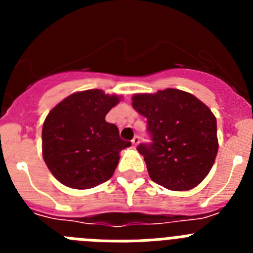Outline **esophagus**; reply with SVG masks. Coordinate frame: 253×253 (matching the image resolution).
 Segmentation results:
<instances>
[{"instance_id": "esophagus-1", "label": "esophagus", "mask_w": 253, "mask_h": 253, "mask_svg": "<svg viewBox=\"0 0 253 253\" xmlns=\"http://www.w3.org/2000/svg\"><path fill=\"white\" fill-rule=\"evenodd\" d=\"M131 144H133V147H137L138 144H139V137H138V135H135V137L133 138V140H131Z\"/></svg>"}]
</instances>
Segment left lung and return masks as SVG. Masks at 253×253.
Returning <instances> with one entry per match:
<instances>
[{
  "label": "left lung",
  "instance_id": "1",
  "mask_svg": "<svg viewBox=\"0 0 253 253\" xmlns=\"http://www.w3.org/2000/svg\"><path fill=\"white\" fill-rule=\"evenodd\" d=\"M134 110L147 118L151 144H139L149 177L173 191L198 186L218 153L216 119L209 107L185 91L166 88L135 93Z\"/></svg>",
  "mask_w": 253,
  "mask_h": 253
}]
</instances>
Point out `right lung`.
Wrapping results in <instances>:
<instances>
[{"mask_svg": "<svg viewBox=\"0 0 253 253\" xmlns=\"http://www.w3.org/2000/svg\"><path fill=\"white\" fill-rule=\"evenodd\" d=\"M119 101V96L95 88L72 93L49 111L42 131L43 158L60 184L84 190L111 178L120 151L130 146L105 120Z\"/></svg>", "mask_w": 253, "mask_h": 253, "instance_id": "add662e5", "label": "right lung"}]
</instances>
